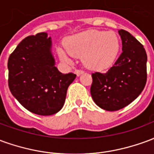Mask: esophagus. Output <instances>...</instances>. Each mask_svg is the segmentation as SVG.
Wrapping results in <instances>:
<instances>
[{
    "instance_id": "1",
    "label": "esophagus",
    "mask_w": 154,
    "mask_h": 154,
    "mask_svg": "<svg viewBox=\"0 0 154 154\" xmlns=\"http://www.w3.org/2000/svg\"><path fill=\"white\" fill-rule=\"evenodd\" d=\"M83 72H84L82 70H78V69H77V70H75V73H76V75H77V77H79L81 74H82Z\"/></svg>"
}]
</instances>
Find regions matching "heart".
Segmentation results:
<instances>
[{
  "instance_id": "1",
  "label": "heart",
  "mask_w": 154,
  "mask_h": 154,
  "mask_svg": "<svg viewBox=\"0 0 154 154\" xmlns=\"http://www.w3.org/2000/svg\"><path fill=\"white\" fill-rule=\"evenodd\" d=\"M66 48L57 49L62 60L71 62L72 57H82L89 69L106 70L115 63L119 51V38L114 31L87 30L67 38Z\"/></svg>"
}]
</instances>
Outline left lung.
Returning a JSON list of instances; mask_svg holds the SVG:
<instances>
[{"label": "left lung", "mask_w": 154, "mask_h": 154, "mask_svg": "<svg viewBox=\"0 0 154 154\" xmlns=\"http://www.w3.org/2000/svg\"><path fill=\"white\" fill-rule=\"evenodd\" d=\"M122 40V54L106 73L91 74V95L103 110L116 111L127 106L141 94L147 81V54L132 35L118 31Z\"/></svg>", "instance_id": "1"}]
</instances>
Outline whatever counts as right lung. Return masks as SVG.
<instances>
[{"label": "right lung", "mask_w": 154, "mask_h": 154, "mask_svg": "<svg viewBox=\"0 0 154 154\" xmlns=\"http://www.w3.org/2000/svg\"><path fill=\"white\" fill-rule=\"evenodd\" d=\"M7 66L11 94L26 110L39 116L63 108L67 88L77 77L55 67L52 39L45 32L24 38L10 55Z\"/></svg>", "instance_id": "obj_1"}]
</instances>
